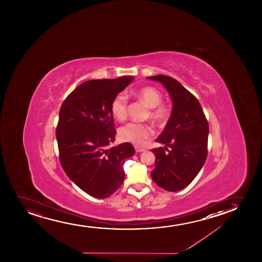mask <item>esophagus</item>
I'll use <instances>...</instances> for the list:
<instances>
[{"instance_id":"obj_1","label":"esophagus","mask_w":262,"mask_h":262,"mask_svg":"<svg viewBox=\"0 0 262 262\" xmlns=\"http://www.w3.org/2000/svg\"><path fill=\"white\" fill-rule=\"evenodd\" d=\"M135 150H136V152H143V151H145V149L141 148V147H135Z\"/></svg>"}]
</instances>
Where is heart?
<instances>
[{
    "mask_svg": "<svg viewBox=\"0 0 262 262\" xmlns=\"http://www.w3.org/2000/svg\"><path fill=\"white\" fill-rule=\"evenodd\" d=\"M133 97L143 102L147 107L149 118L156 123L165 122L169 115V109L162 104V94L153 86H143L132 91ZM128 99L124 94H119L111 103L112 115L118 121H123L127 117ZM152 129L149 126L140 122H129L119 130L122 140L129 141L135 145H141L145 140L152 135Z\"/></svg>",
    "mask_w": 262,
    "mask_h": 262,
    "instance_id": "obj_1",
    "label": "heart"
}]
</instances>
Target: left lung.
<instances>
[{"instance_id":"obj_1","label":"left lung","mask_w":262,"mask_h":262,"mask_svg":"<svg viewBox=\"0 0 262 262\" xmlns=\"http://www.w3.org/2000/svg\"><path fill=\"white\" fill-rule=\"evenodd\" d=\"M147 78L163 84L172 103L168 122L156 140L165 147L151 149L156 156L151 177L165 190L178 191L188 186L204 165L208 121L197 98L176 79L165 75Z\"/></svg>"}]
</instances>
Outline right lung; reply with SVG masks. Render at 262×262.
<instances>
[{
  "mask_svg": "<svg viewBox=\"0 0 262 262\" xmlns=\"http://www.w3.org/2000/svg\"><path fill=\"white\" fill-rule=\"evenodd\" d=\"M134 77L92 79L80 84L66 97L56 128L59 158L69 178L92 197L105 199L124 180L123 164L135 149L129 142H115L111 103Z\"/></svg>",
  "mask_w": 262,
  "mask_h": 262,
  "instance_id": "1",
  "label": "right lung"
}]
</instances>
